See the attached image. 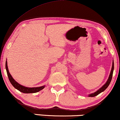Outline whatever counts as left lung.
I'll use <instances>...</instances> for the list:
<instances>
[{"instance_id":"1","label":"left lung","mask_w":120,"mask_h":120,"mask_svg":"<svg viewBox=\"0 0 120 120\" xmlns=\"http://www.w3.org/2000/svg\"><path fill=\"white\" fill-rule=\"evenodd\" d=\"M113 69H114V63H113V62H112V68H111V70L110 74V75H109V78H108L107 82L105 83V85H103L102 87H101V88H100V89L97 90V91L95 92L92 93V94H88V97H94V96L98 95V94H100V93L104 91L105 90L106 88H107L108 86H109V85H110L112 77V75H113Z\"/></svg>"}]
</instances>
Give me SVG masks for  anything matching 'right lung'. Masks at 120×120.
<instances>
[{"mask_svg":"<svg viewBox=\"0 0 120 120\" xmlns=\"http://www.w3.org/2000/svg\"><path fill=\"white\" fill-rule=\"evenodd\" d=\"M5 68L7 70V75H8L10 83H11V85H13V86L16 89L18 90L20 92L23 93H25V94H31V93H36L38 92L43 89L45 87V86H42L41 87H27L23 86L21 85L18 83L17 81H15L14 79L12 77V76H11L10 73H9V71L8 70V64H7V61H6L5 62Z\"/></svg>","mask_w":120,"mask_h":120,"instance_id":"add662e5","label":"right lung"}]
</instances>
